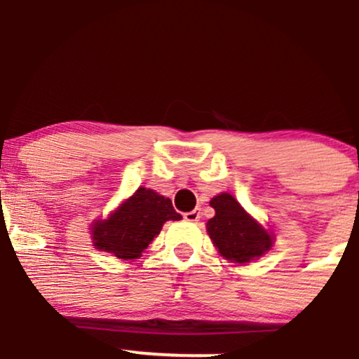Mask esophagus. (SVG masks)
<instances>
[{
    "mask_svg": "<svg viewBox=\"0 0 359 359\" xmlns=\"http://www.w3.org/2000/svg\"><path fill=\"white\" fill-rule=\"evenodd\" d=\"M184 219L189 222H197L201 219V209H194V211H191V212H185Z\"/></svg>",
    "mask_w": 359,
    "mask_h": 359,
    "instance_id": "esophagus-1",
    "label": "esophagus"
}]
</instances>
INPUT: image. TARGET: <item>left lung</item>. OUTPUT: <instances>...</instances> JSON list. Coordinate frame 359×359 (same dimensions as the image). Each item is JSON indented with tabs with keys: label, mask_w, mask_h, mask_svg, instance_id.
Here are the masks:
<instances>
[{
	"label": "left lung",
	"mask_w": 359,
	"mask_h": 359,
	"mask_svg": "<svg viewBox=\"0 0 359 359\" xmlns=\"http://www.w3.org/2000/svg\"><path fill=\"white\" fill-rule=\"evenodd\" d=\"M211 208L216 211V216L208 221L205 228L221 257L243 265L271 248L273 234L263 229L231 194L222 192L212 197Z\"/></svg>",
	"instance_id": "8db88e82"
}]
</instances>
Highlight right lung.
Listing matches in <instances>:
<instances>
[{"label": "right lung", "instance_id": "1", "mask_svg": "<svg viewBox=\"0 0 359 359\" xmlns=\"http://www.w3.org/2000/svg\"><path fill=\"white\" fill-rule=\"evenodd\" d=\"M182 219L168 197L147 187L118 205L108 219L96 221L93 226V243L97 250L113 253L121 259L142 257L165 221Z\"/></svg>", "mask_w": 359, "mask_h": 359}]
</instances>
